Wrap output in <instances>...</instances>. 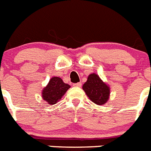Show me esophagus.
Wrapping results in <instances>:
<instances>
[{"label": "esophagus", "mask_w": 151, "mask_h": 151, "mask_svg": "<svg viewBox=\"0 0 151 151\" xmlns=\"http://www.w3.org/2000/svg\"><path fill=\"white\" fill-rule=\"evenodd\" d=\"M73 86L74 87H78V88H80L81 86V83L78 82V83H76V84H73Z\"/></svg>", "instance_id": "obj_1"}]
</instances>
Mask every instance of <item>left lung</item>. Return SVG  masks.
<instances>
[{
  "mask_svg": "<svg viewBox=\"0 0 151 151\" xmlns=\"http://www.w3.org/2000/svg\"><path fill=\"white\" fill-rule=\"evenodd\" d=\"M82 89L93 103L98 106L107 103L110 96V87L94 73L88 76Z\"/></svg>",
  "mask_w": 151,
  "mask_h": 151,
  "instance_id": "obj_1",
  "label": "left lung"
}]
</instances>
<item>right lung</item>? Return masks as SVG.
<instances>
[{
	"mask_svg": "<svg viewBox=\"0 0 151 151\" xmlns=\"http://www.w3.org/2000/svg\"><path fill=\"white\" fill-rule=\"evenodd\" d=\"M70 88V85L63 82L60 77L54 76L42 90V98L48 104L52 106L61 99Z\"/></svg>",
	"mask_w": 151,
	"mask_h": 151,
	"instance_id": "add662e5",
	"label": "right lung"
}]
</instances>
